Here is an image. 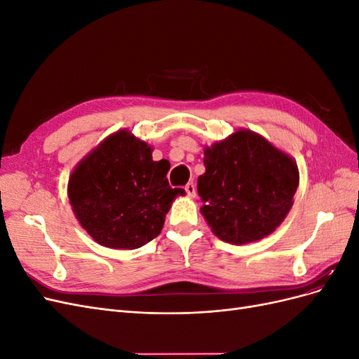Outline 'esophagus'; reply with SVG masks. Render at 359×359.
Segmentation results:
<instances>
[{
  "label": "esophagus",
  "instance_id": "obj_1",
  "mask_svg": "<svg viewBox=\"0 0 359 359\" xmlns=\"http://www.w3.org/2000/svg\"><path fill=\"white\" fill-rule=\"evenodd\" d=\"M184 189H186V191H187V194H189L190 198H194V196H196V186H194L193 182H189L187 186L184 187Z\"/></svg>",
  "mask_w": 359,
  "mask_h": 359
}]
</instances>
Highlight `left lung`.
I'll use <instances>...</instances> for the list:
<instances>
[{"label": "left lung", "instance_id": "8db88e82", "mask_svg": "<svg viewBox=\"0 0 359 359\" xmlns=\"http://www.w3.org/2000/svg\"><path fill=\"white\" fill-rule=\"evenodd\" d=\"M201 212L220 240L247 244L276 231L299 184L297 163L250 130L205 149Z\"/></svg>", "mask_w": 359, "mask_h": 359}]
</instances>
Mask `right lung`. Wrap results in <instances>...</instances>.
<instances>
[{"mask_svg":"<svg viewBox=\"0 0 359 359\" xmlns=\"http://www.w3.org/2000/svg\"><path fill=\"white\" fill-rule=\"evenodd\" d=\"M168 161L153 160V149L121 130L93 149L69 180L76 219L94 241L109 248L133 250L161 232L172 201Z\"/></svg>","mask_w":359,"mask_h":359,"instance_id":"add662e5","label":"right lung"}]
</instances>
